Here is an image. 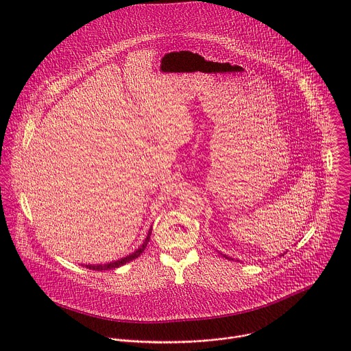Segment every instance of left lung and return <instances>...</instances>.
I'll return each mask as SVG.
<instances>
[{"instance_id":"8db88e82","label":"left lung","mask_w":351,"mask_h":351,"mask_svg":"<svg viewBox=\"0 0 351 351\" xmlns=\"http://www.w3.org/2000/svg\"><path fill=\"white\" fill-rule=\"evenodd\" d=\"M224 257H226V258H230V257H227V256H224Z\"/></svg>"}]
</instances>
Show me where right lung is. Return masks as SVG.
Instances as JSON below:
<instances>
[{
    "label": "right lung",
    "instance_id": "1",
    "mask_svg": "<svg viewBox=\"0 0 351 351\" xmlns=\"http://www.w3.org/2000/svg\"><path fill=\"white\" fill-rule=\"evenodd\" d=\"M150 235H152V228L149 230V234H147V237H146L145 242L142 243V246H141V247H138L132 254H130V256H127V257H124V258H120V260H117V261L108 263V264H101V265H84V267H86V268H88V269H93V271H108V269L119 268V267H121V265H124V264H127V263H130V261H132V260L138 258V257L143 253V250L146 249L147 242H149V239H150Z\"/></svg>",
    "mask_w": 351,
    "mask_h": 351
}]
</instances>
